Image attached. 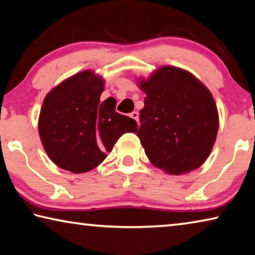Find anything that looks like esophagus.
<instances>
[{
  "label": "esophagus",
  "mask_w": 255,
  "mask_h": 255,
  "mask_svg": "<svg viewBox=\"0 0 255 255\" xmlns=\"http://www.w3.org/2000/svg\"><path fill=\"white\" fill-rule=\"evenodd\" d=\"M130 117H131L132 119H135L136 122L138 123V117H139V114H138L137 111H133V112H131V114H130Z\"/></svg>",
  "instance_id": "obj_1"
}]
</instances>
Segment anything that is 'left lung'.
I'll list each match as a JSON object with an SVG mask.
<instances>
[{"mask_svg":"<svg viewBox=\"0 0 255 255\" xmlns=\"http://www.w3.org/2000/svg\"><path fill=\"white\" fill-rule=\"evenodd\" d=\"M137 136L154 166L170 174L197 170L213 149L218 112L208 89L191 73L163 66L147 81Z\"/></svg>","mask_w":255,"mask_h":255,"instance_id":"8db88e82","label":"left lung"}]
</instances>
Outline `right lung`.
<instances>
[{
  "mask_svg": "<svg viewBox=\"0 0 255 255\" xmlns=\"http://www.w3.org/2000/svg\"><path fill=\"white\" fill-rule=\"evenodd\" d=\"M105 82L83 71L56 86L42 103L39 136L49 158L60 169L84 173L98 166L135 120L116 111V100L100 102Z\"/></svg>",
  "mask_w": 255,
  "mask_h": 255,
  "instance_id": "right-lung-1",
  "label": "right lung"
}]
</instances>
